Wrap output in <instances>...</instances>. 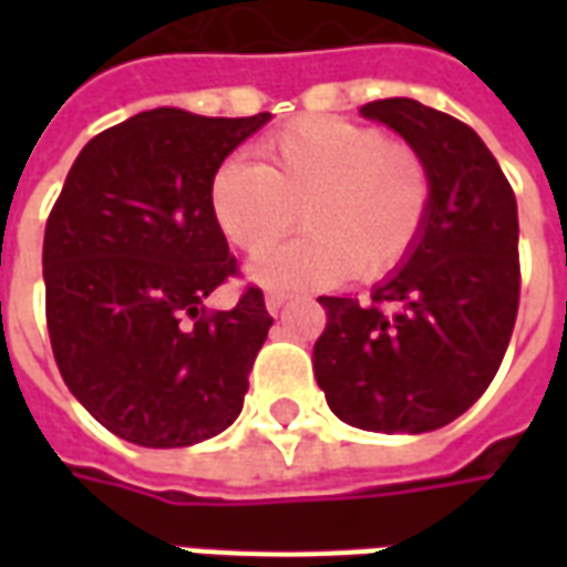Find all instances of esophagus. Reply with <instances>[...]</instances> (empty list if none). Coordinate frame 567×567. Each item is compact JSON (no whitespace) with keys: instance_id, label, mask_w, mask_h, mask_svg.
Masks as SVG:
<instances>
[{"instance_id":"esophagus-1","label":"esophagus","mask_w":567,"mask_h":567,"mask_svg":"<svg viewBox=\"0 0 567 567\" xmlns=\"http://www.w3.org/2000/svg\"><path fill=\"white\" fill-rule=\"evenodd\" d=\"M288 300H291V295H288V291H267V297H264V303H267V309H270L272 316H276V312H279V309H282Z\"/></svg>"}]
</instances>
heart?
<instances>
[{"label":"heart","instance_id":"b5f03b06","mask_svg":"<svg viewBox=\"0 0 567 567\" xmlns=\"http://www.w3.org/2000/svg\"><path fill=\"white\" fill-rule=\"evenodd\" d=\"M260 163L230 157L209 185L221 234L246 255H262L305 215L295 244L251 267L260 285L309 288L352 272L382 279L425 236L434 182L410 142L346 117H300L260 142Z\"/></svg>","mask_w":567,"mask_h":567}]
</instances>
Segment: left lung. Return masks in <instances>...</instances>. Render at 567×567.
Masks as SVG:
<instances>
[{
    "label": "left lung",
    "instance_id": "left-lung-1",
    "mask_svg": "<svg viewBox=\"0 0 567 567\" xmlns=\"http://www.w3.org/2000/svg\"><path fill=\"white\" fill-rule=\"evenodd\" d=\"M425 157V236L370 303L319 297L312 370L337 416L382 434L450 425L486 392L519 309V218L498 161L458 117L394 96L361 105Z\"/></svg>",
    "mask_w": 567,
    "mask_h": 567
}]
</instances>
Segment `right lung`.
<instances>
[{"label": "right lung", "instance_id": "1", "mask_svg": "<svg viewBox=\"0 0 567 567\" xmlns=\"http://www.w3.org/2000/svg\"><path fill=\"white\" fill-rule=\"evenodd\" d=\"M270 121L151 109L93 136L44 227V316L60 377L117 437L173 450L234 425L272 316L209 209L224 157Z\"/></svg>", "mask_w": 567, "mask_h": 567}]
</instances>
